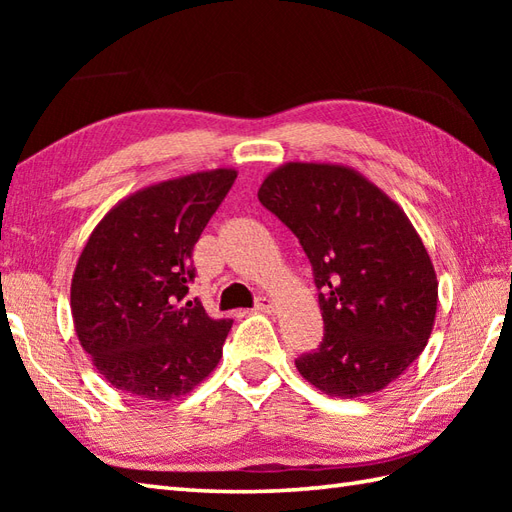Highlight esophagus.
I'll list each match as a JSON object with an SVG mask.
<instances>
[{
    "instance_id": "esophagus-1",
    "label": "esophagus",
    "mask_w": 512,
    "mask_h": 512,
    "mask_svg": "<svg viewBox=\"0 0 512 512\" xmlns=\"http://www.w3.org/2000/svg\"><path fill=\"white\" fill-rule=\"evenodd\" d=\"M255 310H259V312H273L275 310V301L270 299V297H257Z\"/></svg>"
}]
</instances>
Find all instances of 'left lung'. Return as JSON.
Returning <instances> with one entry per match:
<instances>
[{
  "instance_id": "obj_1",
  "label": "left lung",
  "mask_w": 512,
  "mask_h": 512,
  "mask_svg": "<svg viewBox=\"0 0 512 512\" xmlns=\"http://www.w3.org/2000/svg\"><path fill=\"white\" fill-rule=\"evenodd\" d=\"M257 198L306 250L319 288L323 341L299 374L323 394L367 396L394 383L427 345L438 277L407 213L363 173L286 162Z\"/></svg>"
}]
</instances>
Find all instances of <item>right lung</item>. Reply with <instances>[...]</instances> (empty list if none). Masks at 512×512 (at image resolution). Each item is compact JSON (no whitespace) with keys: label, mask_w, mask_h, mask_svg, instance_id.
<instances>
[{"label":"right lung","mask_w":512,"mask_h":512,"mask_svg":"<svg viewBox=\"0 0 512 512\" xmlns=\"http://www.w3.org/2000/svg\"><path fill=\"white\" fill-rule=\"evenodd\" d=\"M235 178L220 167L149 184L94 226L74 268L70 308L81 347L112 387L173 400L220 363L233 321L211 319L187 292L193 246Z\"/></svg>","instance_id":"add662e5"}]
</instances>
